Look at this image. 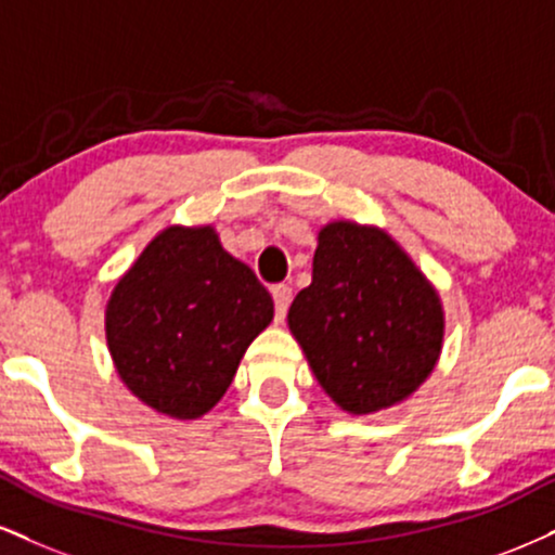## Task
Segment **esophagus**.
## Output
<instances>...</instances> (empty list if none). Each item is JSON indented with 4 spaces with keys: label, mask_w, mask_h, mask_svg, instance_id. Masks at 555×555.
Masks as SVG:
<instances>
[{
    "label": "esophagus",
    "mask_w": 555,
    "mask_h": 555,
    "mask_svg": "<svg viewBox=\"0 0 555 555\" xmlns=\"http://www.w3.org/2000/svg\"><path fill=\"white\" fill-rule=\"evenodd\" d=\"M273 295V305H276V318L284 320L286 310H289V302H292V286L289 284H276L271 289Z\"/></svg>",
    "instance_id": "34e87169"
}]
</instances>
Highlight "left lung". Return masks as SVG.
<instances>
[{
	"mask_svg": "<svg viewBox=\"0 0 555 555\" xmlns=\"http://www.w3.org/2000/svg\"><path fill=\"white\" fill-rule=\"evenodd\" d=\"M286 320L320 387L353 416L413 396L442 353L429 279L385 230L346 219L318 232L312 284Z\"/></svg>",
	"mask_w": 555,
	"mask_h": 555,
	"instance_id": "obj_1",
	"label": "left lung"
}]
</instances>
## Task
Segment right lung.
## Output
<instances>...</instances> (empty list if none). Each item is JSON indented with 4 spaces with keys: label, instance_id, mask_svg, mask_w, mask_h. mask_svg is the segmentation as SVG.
Returning a JSON list of instances; mask_svg holds the SVG:
<instances>
[{
    "label": "right lung",
    "instance_id": "obj_1",
    "mask_svg": "<svg viewBox=\"0 0 555 555\" xmlns=\"http://www.w3.org/2000/svg\"><path fill=\"white\" fill-rule=\"evenodd\" d=\"M273 320V299L214 227L163 230L118 279L105 338L124 385L170 418L209 413L253 338Z\"/></svg>",
    "mask_w": 555,
    "mask_h": 555
}]
</instances>
